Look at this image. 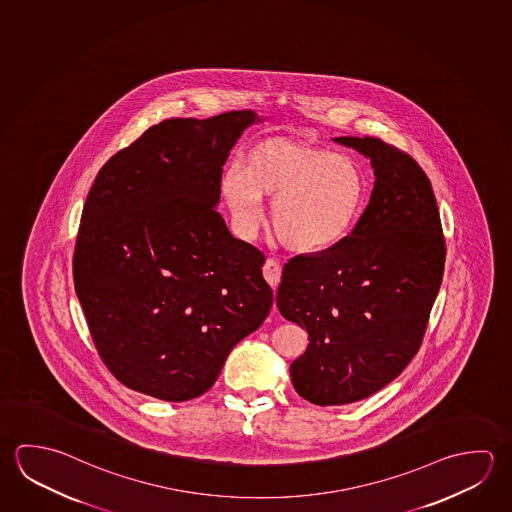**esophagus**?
<instances>
[{
  "instance_id": "1",
  "label": "esophagus",
  "mask_w": 512,
  "mask_h": 512,
  "mask_svg": "<svg viewBox=\"0 0 512 512\" xmlns=\"http://www.w3.org/2000/svg\"><path fill=\"white\" fill-rule=\"evenodd\" d=\"M262 273H264V278L268 280L269 286L277 287L280 284V277H282V266H280L278 260L268 259L264 262Z\"/></svg>"
}]
</instances>
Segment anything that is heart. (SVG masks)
<instances>
[{
    "label": "heart",
    "mask_w": 512,
    "mask_h": 512,
    "mask_svg": "<svg viewBox=\"0 0 512 512\" xmlns=\"http://www.w3.org/2000/svg\"><path fill=\"white\" fill-rule=\"evenodd\" d=\"M221 192L244 226L260 217L262 196L275 198L271 225L289 250L318 253L343 243L367 205V181L350 156L325 147L269 138L226 169Z\"/></svg>",
    "instance_id": "heart-1"
}]
</instances>
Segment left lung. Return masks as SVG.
I'll return each mask as SVG.
<instances>
[{"mask_svg": "<svg viewBox=\"0 0 512 512\" xmlns=\"http://www.w3.org/2000/svg\"><path fill=\"white\" fill-rule=\"evenodd\" d=\"M334 142L370 158V203L349 239L289 260L277 293L278 311L309 334L291 381L320 406L361 401L403 372L421 349L446 262L437 199L419 163L374 136Z\"/></svg>", "mask_w": 512, "mask_h": 512, "instance_id": "left-lung-1", "label": "left lung"}]
</instances>
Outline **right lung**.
I'll list each match as a JSON object with an SVG mask.
<instances>
[{
    "mask_svg": "<svg viewBox=\"0 0 512 512\" xmlns=\"http://www.w3.org/2000/svg\"><path fill=\"white\" fill-rule=\"evenodd\" d=\"M255 118H167L91 185L73 284L104 365L135 392L205 394L273 305L264 253L232 237L217 203L228 153Z\"/></svg>",
    "mask_w": 512,
    "mask_h": 512,
    "instance_id": "add662e5",
    "label": "right lung"
}]
</instances>
